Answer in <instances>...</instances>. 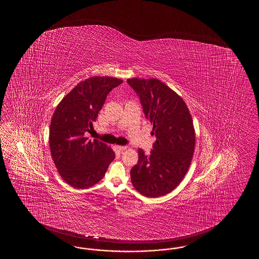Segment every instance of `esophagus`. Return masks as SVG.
Returning a JSON list of instances; mask_svg holds the SVG:
<instances>
[{
  "instance_id": "esophagus-1",
  "label": "esophagus",
  "mask_w": 259,
  "mask_h": 259,
  "mask_svg": "<svg viewBox=\"0 0 259 259\" xmlns=\"http://www.w3.org/2000/svg\"><path fill=\"white\" fill-rule=\"evenodd\" d=\"M116 149L118 150V151H124V150H126L127 149V146H122V145H116Z\"/></svg>"
}]
</instances>
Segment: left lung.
<instances>
[{
  "instance_id": "1",
  "label": "left lung",
  "mask_w": 259,
  "mask_h": 259,
  "mask_svg": "<svg viewBox=\"0 0 259 259\" xmlns=\"http://www.w3.org/2000/svg\"><path fill=\"white\" fill-rule=\"evenodd\" d=\"M137 94L156 141L151 154L139 149V160L131 170L134 188L146 197L172 192L185 176L193 159L195 133L187 105L159 79L128 78Z\"/></svg>"
}]
</instances>
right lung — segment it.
Listing matches in <instances>:
<instances>
[{
    "mask_svg": "<svg viewBox=\"0 0 259 259\" xmlns=\"http://www.w3.org/2000/svg\"><path fill=\"white\" fill-rule=\"evenodd\" d=\"M123 82L111 77H93L78 83L57 105L50 126V150L62 179L77 189L100 182L115 153L85 133L94 130L108 94Z\"/></svg>",
    "mask_w": 259,
    "mask_h": 259,
    "instance_id": "right-lung-1",
    "label": "right lung"
}]
</instances>
